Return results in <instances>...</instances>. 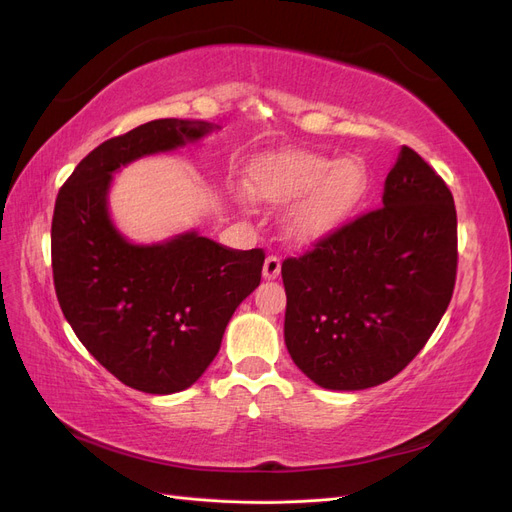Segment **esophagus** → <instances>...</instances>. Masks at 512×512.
I'll list each match as a JSON object with an SVG mask.
<instances>
[{"mask_svg": "<svg viewBox=\"0 0 512 512\" xmlns=\"http://www.w3.org/2000/svg\"><path fill=\"white\" fill-rule=\"evenodd\" d=\"M280 271H282V260H280V256H267L265 258V267H262V275L267 277V280H275L277 275H280Z\"/></svg>", "mask_w": 512, "mask_h": 512, "instance_id": "1", "label": "esophagus"}]
</instances>
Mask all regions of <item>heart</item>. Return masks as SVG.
<instances>
[{
	"instance_id": "obj_1",
	"label": "heart",
	"mask_w": 512,
	"mask_h": 512,
	"mask_svg": "<svg viewBox=\"0 0 512 512\" xmlns=\"http://www.w3.org/2000/svg\"><path fill=\"white\" fill-rule=\"evenodd\" d=\"M369 190L367 166L359 158L331 160L316 153H288L258 166L250 192L267 203L300 198L286 215V232L301 245L316 243L361 205Z\"/></svg>"
}]
</instances>
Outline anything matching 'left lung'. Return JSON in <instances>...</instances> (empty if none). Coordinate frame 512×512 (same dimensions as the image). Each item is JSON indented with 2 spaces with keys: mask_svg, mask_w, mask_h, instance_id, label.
<instances>
[{
  "mask_svg": "<svg viewBox=\"0 0 512 512\" xmlns=\"http://www.w3.org/2000/svg\"><path fill=\"white\" fill-rule=\"evenodd\" d=\"M455 277L453 194L414 149L401 147L382 207L282 262L294 365L333 391L391 380L436 331Z\"/></svg>",
  "mask_w": 512,
  "mask_h": 512,
  "instance_id": "left-lung-1",
  "label": "left lung"
}]
</instances>
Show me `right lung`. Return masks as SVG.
<instances>
[{"label":"right lung","instance_id":"1","mask_svg":"<svg viewBox=\"0 0 512 512\" xmlns=\"http://www.w3.org/2000/svg\"><path fill=\"white\" fill-rule=\"evenodd\" d=\"M213 128L156 119L108 138L55 200L51 258L61 312L102 367L151 395L179 393L205 374L228 320L260 284L265 252L230 250L196 230L130 243L108 218V188L117 168L196 143Z\"/></svg>","mask_w":512,"mask_h":512}]
</instances>
